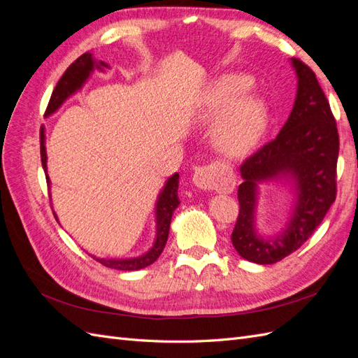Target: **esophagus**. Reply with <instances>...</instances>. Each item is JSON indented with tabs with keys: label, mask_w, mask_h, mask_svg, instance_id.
<instances>
[{
	"label": "esophagus",
	"mask_w": 358,
	"mask_h": 358,
	"mask_svg": "<svg viewBox=\"0 0 358 358\" xmlns=\"http://www.w3.org/2000/svg\"><path fill=\"white\" fill-rule=\"evenodd\" d=\"M192 182L194 185L201 189H221L225 192L231 191L234 187L233 179L229 175H225L222 169L215 162L199 167L194 173Z\"/></svg>",
	"instance_id": "1"
}]
</instances>
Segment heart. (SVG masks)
Listing matches in <instances>:
<instances>
[{"label": "heart", "instance_id": "b5f03b06", "mask_svg": "<svg viewBox=\"0 0 358 358\" xmlns=\"http://www.w3.org/2000/svg\"><path fill=\"white\" fill-rule=\"evenodd\" d=\"M251 86L252 79L249 76H222L208 95L206 107L209 115L216 117L225 113L251 90ZM266 125L267 110L264 103L257 99L242 100L222 119L216 129V142L225 154L231 157L246 155L262 138Z\"/></svg>", "mask_w": 358, "mask_h": 358}]
</instances>
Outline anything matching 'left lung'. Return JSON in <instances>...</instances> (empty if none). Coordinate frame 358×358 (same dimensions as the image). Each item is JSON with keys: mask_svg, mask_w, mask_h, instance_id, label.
I'll return each mask as SVG.
<instances>
[{"mask_svg": "<svg viewBox=\"0 0 358 358\" xmlns=\"http://www.w3.org/2000/svg\"><path fill=\"white\" fill-rule=\"evenodd\" d=\"M299 78L294 107L279 134L241 166L243 182L237 189L239 215L231 242L248 262L273 264L296 252L318 229L338 194L339 133L326 94L315 73L292 58ZM289 176L296 180L298 204L289 229L275 241L258 238L253 229L256 183Z\"/></svg>", "mask_w": 358, "mask_h": 358, "instance_id": "left-lung-1", "label": "left lung"}]
</instances>
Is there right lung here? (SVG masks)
Masks as SVG:
<instances>
[{
    "label": "right lung",
    "instance_id": "right-lung-1",
    "mask_svg": "<svg viewBox=\"0 0 358 358\" xmlns=\"http://www.w3.org/2000/svg\"><path fill=\"white\" fill-rule=\"evenodd\" d=\"M101 67H106V64L101 61L95 62L92 59L91 53L86 52L83 55H80L58 80L55 90L52 92L45 115L49 116L50 113L55 112L58 107L66 101V99H69L73 92H76L80 88L83 82L90 78V74L94 69H101ZM40 155H41L43 169H45V173H46V149H45V133H43V128L40 131ZM46 180L49 183L48 176H46ZM178 187H179V175L175 173V175L167 180L164 189H162L159 194V199L157 203V241L149 252H146L145 255L138 258H128V259L95 258L96 262L101 263L106 267L116 268V270H138L157 262V258L161 255L162 249H164L167 243L171 215L178 208V204L180 203L178 197Z\"/></svg>",
    "mask_w": 358,
    "mask_h": 358
}]
</instances>
